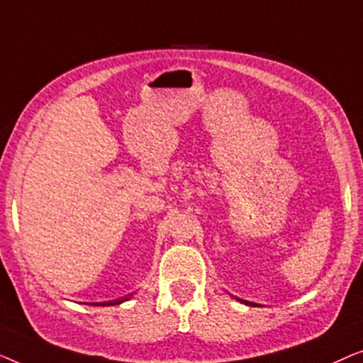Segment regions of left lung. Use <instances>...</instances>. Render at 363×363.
Instances as JSON below:
<instances>
[{
  "label": "left lung",
  "instance_id": "8db88e82",
  "mask_svg": "<svg viewBox=\"0 0 363 363\" xmlns=\"http://www.w3.org/2000/svg\"><path fill=\"white\" fill-rule=\"evenodd\" d=\"M236 299H238V297H236ZM241 302H245V304L246 306H257V304H255V302H250V301H242V299H240Z\"/></svg>",
  "mask_w": 363,
  "mask_h": 363
}]
</instances>
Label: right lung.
Segmentation results:
<instances>
[{
	"label": "right lung",
	"mask_w": 363,
	"mask_h": 363,
	"mask_svg": "<svg viewBox=\"0 0 363 363\" xmlns=\"http://www.w3.org/2000/svg\"><path fill=\"white\" fill-rule=\"evenodd\" d=\"M132 297V294H128L125 297H121V299H116V301H108V302H91L89 306H117V304H122V302L128 301Z\"/></svg>",
	"instance_id": "right-lung-1"
}]
</instances>
